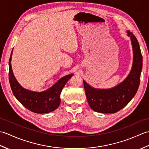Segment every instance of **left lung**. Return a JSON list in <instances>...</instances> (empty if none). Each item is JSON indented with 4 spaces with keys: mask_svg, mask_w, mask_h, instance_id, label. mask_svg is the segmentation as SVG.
<instances>
[{
    "mask_svg": "<svg viewBox=\"0 0 149 149\" xmlns=\"http://www.w3.org/2000/svg\"><path fill=\"white\" fill-rule=\"evenodd\" d=\"M127 34L131 37L134 61L131 71L125 80L109 90L94 89L83 81L88 102L95 111L102 113H116L127 105L137 92L140 83L143 58L136 38L129 31Z\"/></svg>",
    "mask_w": 149,
    "mask_h": 149,
    "instance_id": "obj_1",
    "label": "left lung"
}]
</instances>
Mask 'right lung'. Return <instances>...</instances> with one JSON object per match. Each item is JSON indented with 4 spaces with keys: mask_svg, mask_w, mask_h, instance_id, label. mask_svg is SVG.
Wrapping results in <instances>:
<instances>
[{
    "mask_svg": "<svg viewBox=\"0 0 149 149\" xmlns=\"http://www.w3.org/2000/svg\"><path fill=\"white\" fill-rule=\"evenodd\" d=\"M12 52L9 61V81L11 90L17 99L26 108L36 113L52 112L59 106L60 94L73 74H70L59 79L52 87L43 92H33L24 89L15 79L13 74L11 60Z\"/></svg>",
    "mask_w": 149,
    "mask_h": 149,
    "instance_id": "obj_1",
    "label": "right lung"
}]
</instances>
